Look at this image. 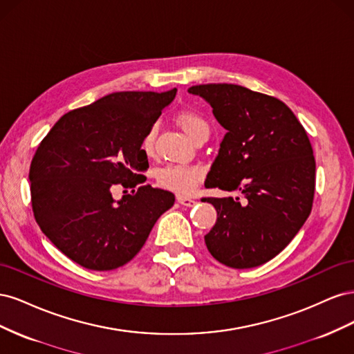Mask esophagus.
<instances>
[{"instance_id": "34e87169", "label": "esophagus", "mask_w": 354, "mask_h": 354, "mask_svg": "<svg viewBox=\"0 0 354 354\" xmlns=\"http://www.w3.org/2000/svg\"><path fill=\"white\" fill-rule=\"evenodd\" d=\"M177 202L180 203V205L183 207H194L196 201L192 199V198H186V196H177Z\"/></svg>"}]
</instances>
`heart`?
<instances>
[{"mask_svg": "<svg viewBox=\"0 0 354 354\" xmlns=\"http://www.w3.org/2000/svg\"><path fill=\"white\" fill-rule=\"evenodd\" d=\"M177 122L192 140L201 134H209L208 121L196 112H180L177 115ZM155 136L156 125L149 127L142 140V149L146 155H151L153 152ZM202 169L196 165H165L156 171L155 177L158 185L162 189L171 190L178 195H190L202 180Z\"/></svg>", "mask_w": 354, "mask_h": 354, "instance_id": "obj_1", "label": "heart"}]
</instances>
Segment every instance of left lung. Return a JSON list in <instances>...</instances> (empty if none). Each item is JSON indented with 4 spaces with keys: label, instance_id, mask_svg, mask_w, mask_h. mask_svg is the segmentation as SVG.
<instances>
[{
    "label": "left lung",
    "instance_id": "left-lung-1",
    "mask_svg": "<svg viewBox=\"0 0 354 354\" xmlns=\"http://www.w3.org/2000/svg\"><path fill=\"white\" fill-rule=\"evenodd\" d=\"M227 133L205 187L238 190L239 198H205L217 221L205 243L233 269L272 260L294 239L312 212L316 162L297 116L279 99L234 84L194 85Z\"/></svg>",
    "mask_w": 354,
    "mask_h": 354
}]
</instances>
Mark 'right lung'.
I'll return each mask as SVG.
<instances>
[{
  "instance_id": "obj_1",
  "label": "right lung",
  "mask_w": 354,
  "mask_h": 354,
  "mask_svg": "<svg viewBox=\"0 0 354 354\" xmlns=\"http://www.w3.org/2000/svg\"><path fill=\"white\" fill-rule=\"evenodd\" d=\"M177 88L118 91L63 115L29 168L30 202L42 233L88 270H113L142 250L174 195L145 185L142 140ZM131 194L116 203L115 187Z\"/></svg>"
}]
</instances>
